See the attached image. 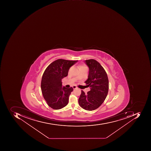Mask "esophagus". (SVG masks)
I'll list each match as a JSON object with an SVG mask.
<instances>
[{"instance_id": "esophagus-1", "label": "esophagus", "mask_w": 151, "mask_h": 151, "mask_svg": "<svg viewBox=\"0 0 151 151\" xmlns=\"http://www.w3.org/2000/svg\"><path fill=\"white\" fill-rule=\"evenodd\" d=\"M73 89H76L77 88V87H76V86H73Z\"/></svg>"}]
</instances>
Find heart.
Masks as SVG:
<instances>
[{
    "label": "heart",
    "mask_w": 151,
    "mask_h": 151,
    "mask_svg": "<svg viewBox=\"0 0 151 151\" xmlns=\"http://www.w3.org/2000/svg\"><path fill=\"white\" fill-rule=\"evenodd\" d=\"M87 68L86 67V66H84V65H82V66H81L80 67V69H81V68ZM70 69H71V68H70Z\"/></svg>",
    "instance_id": "b5f03b06"
}]
</instances>
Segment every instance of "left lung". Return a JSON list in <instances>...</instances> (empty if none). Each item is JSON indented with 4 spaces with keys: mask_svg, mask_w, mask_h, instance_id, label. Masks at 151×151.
I'll return each instance as SVG.
<instances>
[{
    "mask_svg": "<svg viewBox=\"0 0 151 151\" xmlns=\"http://www.w3.org/2000/svg\"><path fill=\"white\" fill-rule=\"evenodd\" d=\"M84 63L89 68L88 78L85 83L90 90L87 94L81 91L78 104L86 110H94L99 108L106 98L109 92V79L104 68L96 60L88 59Z\"/></svg>",
    "mask_w": 151,
    "mask_h": 151,
    "instance_id": "1",
    "label": "left lung"
}]
</instances>
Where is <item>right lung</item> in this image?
Segmentation results:
<instances>
[{
  "instance_id": "right-lung-1",
  "label": "right lung",
  "mask_w": 151,
  "mask_h": 151,
  "mask_svg": "<svg viewBox=\"0 0 151 151\" xmlns=\"http://www.w3.org/2000/svg\"><path fill=\"white\" fill-rule=\"evenodd\" d=\"M78 61L58 59L49 64L45 70L41 88L43 98L52 109H60L68 104L73 88L63 87L62 80L67 76L69 68Z\"/></svg>"
}]
</instances>
